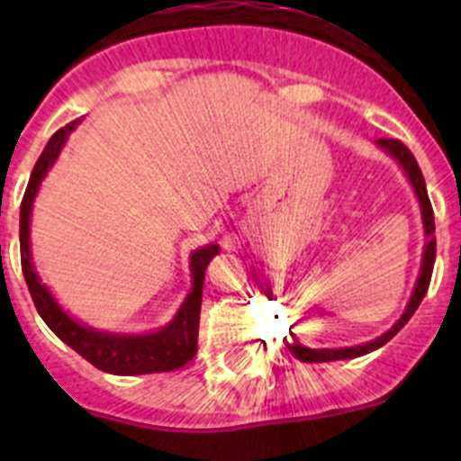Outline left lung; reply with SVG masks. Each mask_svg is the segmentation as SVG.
<instances>
[{"label":"left lung","mask_w":461,"mask_h":461,"mask_svg":"<svg viewBox=\"0 0 461 461\" xmlns=\"http://www.w3.org/2000/svg\"><path fill=\"white\" fill-rule=\"evenodd\" d=\"M378 145L388 149V152L393 154L394 158H397L399 164H402V168H404L406 175H409L411 185H413L418 201H420L422 221H425V233L429 235V242H427L425 256H422L420 279H418V284H415L413 297H411V303H409V307H406L404 316H402V319L394 323V328L388 330V332H385L383 337L369 341V344L353 346V348H319V351H316V348H307V346H300L295 341V344H291L288 348H291V353L297 357V360H303V362H332V360H346V357H357V356H365V353H369V351H376V348H381L383 344H388V341L393 339L394 335H397L399 330L404 328L406 321L413 316V312L418 309V304L422 303V297H425L427 288H429L431 270H434V258H437V240L431 238V235H434V210H431L429 195H427L425 177H422L420 166H418V161H415V157L411 154V149L406 148L404 142L393 140V138H381V140H378Z\"/></svg>","instance_id":"1"}]
</instances>
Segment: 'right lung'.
<instances>
[{"instance_id": "obj_1", "label": "right lung", "mask_w": 461, "mask_h": 461, "mask_svg": "<svg viewBox=\"0 0 461 461\" xmlns=\"http://www.w3.org/2000/svg\"><path fill=\"white\" fill-rule=\"evenodd\" d=\"M76 122H68L59 131L52 133L46 149L41 152L34 170H32L30 185L24 189L23 203H20V263H23V275L27 281V288L32 293L36 312L46 321L48 328L55 332L64 344H68L76 353L92 362L94 367L108 374H122V376H133V374H158L173 372V369L185 367L186 362L198 351V321H201V297H203V279H205V267L217 254V244L203 247L191 256V276H194V288L186 295L185 304L177 312L173 323L168 328L142 337H120L96 332L92 328L76 323L59 309V304L52 300L48 288L43 286L36 276L30 256V214L32 203H34L36 189L46 170L55 164L57 154L67 142L68 131H73Z\"/></svg>"}]
</instances>
